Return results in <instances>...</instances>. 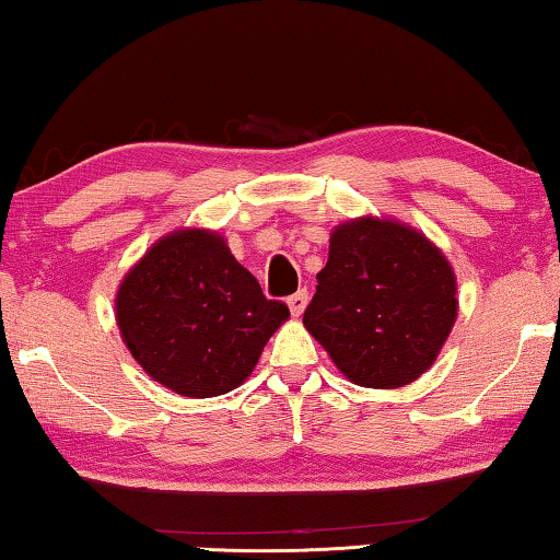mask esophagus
<instances>
[{
    "label": "esophagus",
    "mask_w": 560,
    "mask_h": 560,
    "mask_svg": "<svg viewBox=\"0 0 560 560\" xmlns=\"http://www.w3.org/2000/svg\"><path fill=\"white\" fill-rule=\"evenodd\" d=\"M287 303H289V308H291L293 316H301L303 308H306V303H308V291L306 289H299L296 293H291Z\"/></svg>",
    "instance_id": "obj_1"
}]
</instances>
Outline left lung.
I'll return each instance as SVG.
<instances>
[{"label":"left lung","instance_id":"left-lung-1","mask_svg":"<svg viewBox=\"0 0 560 560\" xmlns=\"http://www.w3.org/2000/svg\"><path fill=\"white\" fill-rule=\"evenodd\" d=\"M303 326L363 387H400L434 363L457 318L447 259L422 234L373 217L330 234Z\"/></svg>","mask_w":560,"mask_h":560}]
</instances>
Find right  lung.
<instances>
[{
	"mask_svg": "<svg viewBox=\"0 0 560 560\" xmlns=\"http://www.w3.org/2000/svg\"><path fill=\"white\" fill-rule=\"evenodd\" d=\"M116 314L150 377L177 395L214 397L246 381L289 306L264 296L222 236L185 230L130 269Z\"/></svg>",
	"mask_w": 560,
	"mask_h": 560,
	"instance_id": "obj_1",
	"label": "right lung"
}]
</instances>
